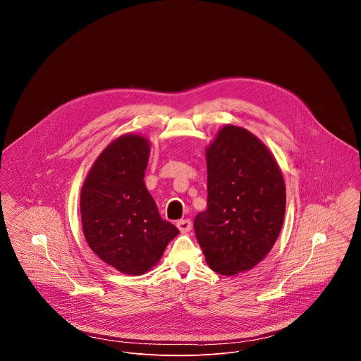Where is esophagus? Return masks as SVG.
<instances>
[{"label": "esophagus", "mask_w": 361, "mask_h": 361, "mask_svg": "<svg viewBox=\"0 0 361 361\" xmlns=\"http://www.w3.org/2000/svg\"><path fill=\"white\" fill-rule=\"evenodd\" d=\"M177 227H178V230H180L181 233H188V231L191 230L192 224H191V220H188V219H184V220H180V221H177Z\"/></svg>", "instance_id": "34e87169"}]
</instances>
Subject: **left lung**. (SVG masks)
<instances>
[{"mask_svg":"<svg viewBox=\"0 0 361 361\" xmlns=\"http://www.w3.org/2000/svg\"><path fill=\"white\" fill-rule=\"evenodd\" d=\"M207 209L194 219L212 270L247 271L273 248L284 220L286 185L267 147L247 130L226 126L205 151Z\"/></svg>","mask_w":361,"mask_h":361,"instance_id":"8db88e82","label":"left lung"}]
</instances>
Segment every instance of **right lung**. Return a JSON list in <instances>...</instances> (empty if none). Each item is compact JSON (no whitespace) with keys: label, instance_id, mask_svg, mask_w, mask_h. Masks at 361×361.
<instances>
[{"label":"right lung","instance_id":"1","mask_svg":"<svg viewBox=\"0 0 361 361\" xmlns=\"http://www.w3.org/2000/svg\"><path fill=\"white\" fill-rule=\"evenodd\" d=\"M149 144L121 135L99 154L81 188V220L90 248L130 276L148 271L180 233L161 219L144 184Z\"/></svg>","mask_w":361,"mask_h":361}]
</instances>
